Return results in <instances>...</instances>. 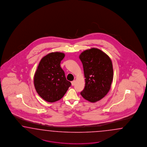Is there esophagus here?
I'll use <instances>...</instances> for the list:
<instances>
[{"mask_svg":"<svg viewBox=\"0 0 147 147\" xmlns=\"http://www.w3.org/2000/svg\"><path fill=\"white\" fill-rule=\"evenodd\" d=\"M71 85L72 86H74L75 84H76V81L75 80H74V81H71Z\"/></svg>","mask_w":147,"mask_h":147,"instance_id":"obj_1","label":"esophagus"}]
</instances>
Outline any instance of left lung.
I'll return each instance as SVG.
<instances>
[{
  "label": "left lung",
  "instance_id": "1",
  "mask_svg": "<svg viewBox=\"0 0 147 147\" xmlns=\"http://www.w3.org/2000/svg\"><path fill=\"white\" fill-rule=\"evenodd\" d=\"M79 58L85 78V88L80 94L86 100L96 102L104 98L111 89L113 79L111 59L96 48L85 50Z\"/></svg>",
  "mask_w": 147,
  "mask_h": 147
}]
</instances>
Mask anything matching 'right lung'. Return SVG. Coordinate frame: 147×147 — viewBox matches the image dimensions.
I'll use <instances>...</instances> for the list:
<instances>
[{
    "instance_id": "obj_1",
    "label": "right lung",
    "mask_w": 147,
    "mask_h": 147,
    "mask_svg": "<svg viewBox=\"0 0 147 147\" xmlns=\"http://www.w3.org/2000/svg\"><path fill=\"white\" fill-rule=\"evenodd\" d=\"M65 56L61 52H52L40 60L34 76V85L41 98L49 102L60 100L71 83L66 80L60 62Z\"/></svg>"
}]
</instances>
